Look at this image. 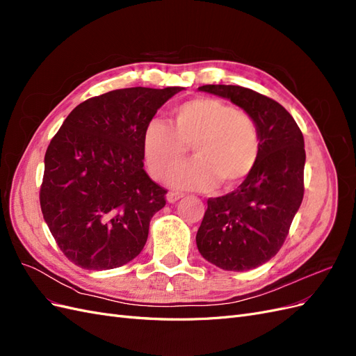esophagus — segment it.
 Returning a JSON list of instances; mask_svg holds the SVG:
<instances>
[{"label": "esophagus", "mask_w": 356, "mask_h": 356, "mask_svg": "<svg viewBox=\"0 0 356 356\" xmlns=\"http://www.w3.org/2000/svg\"><path fill=\"white\" fill-rule=\"evenodd\" d=\"M182 197H184V195H182V193H178V191H169L168 196H166V199H168L169 203H175V202H178L179 199H182Z\"/></svg>", "instance_id": "obj_1"}]
</instances>
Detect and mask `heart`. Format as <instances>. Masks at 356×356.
Wrapping results in <instances>:
<instances>
[{
  "label": "heart",
  "instance_id": "1",
  "mask_svg": "<svg viewBox=\"0 0 356 356\" xmlns=\"http://www.w3.org/2000/svg\"><path fill=\"white\" fill-rule=\"evenodd\" d=\"M172 127L149 120L143 134V152L149 174L166 178L193 147L196 159L172 174L181 190H208L218 184L238 186L251 174L260 156V132L243 110L213 98H195L172 110Z\"/></svg>",
  "mask_w": 356,
  "mask_h": 356
}]
</instances>
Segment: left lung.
<instances>
[{
  "mask_svg": "<svg viewBox=\"0 0 356 356\" xmlns=\"http://www.w3.org/2000/svg\"><path fill=\"white\" fill-rule=\"evenodd\" d=\"M230 99L250 114L260 132L252 172L229 195L208 199L196 234L204 260L222 270L245 272L277 254L305 195V139L281 104L241 86L199 88Z\"/></svg>",
  "mask_w": 356,
  "mask_h": 356,
  "instance_id": "8db88e82",
  "label": "left lung"
}]
</instances>
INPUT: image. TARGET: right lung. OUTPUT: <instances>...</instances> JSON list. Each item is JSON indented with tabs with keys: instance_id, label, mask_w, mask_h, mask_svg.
<instances>
[{
	"instance_id": "1",
	"label": "right lung",
	"mask_w": 356,
	"mask_h": 356,
	"mask_svg": "<svg viewBox=\"0 0 356 356\" xmlns=\"http://www.w3.org/2000/svg\"><path fill=\"white\" fill-rule=\"evenodd\" d=\"M184 88H129L95 96L70 113L50 141L41 212L60 251L86 270L132 261L166 190L144 170L143 134Z\"/></svg>"
}]
</instances>
